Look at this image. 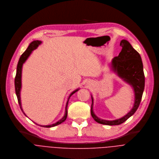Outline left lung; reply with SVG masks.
I'll list each match as a JSON object with an SVG mask.
<instances>
[{"instance_id":"left-lung-1","label":"left lung","mask_w":159,"mask_h":159,"mask_svg":"<svg viewBox=\"0 0 159 159\" xmlns=\"http://www.w3.org/2000/svg\"><path fill=\"white\" fill-rule=\"evenodd\" d=\"M121 51L118 56L113 58L111 66L113 70L125 82L130 84L135 93V103L132 109L123 117L115 120H105L97 117L93 112V98L91 96L92 104L91 114L93 119L103 125H118L125 122L132 116L138 109L142 97L145 87V76L143 63L140 54L125 39L120 42Z\"/></svg>"}]
</instances>
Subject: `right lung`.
Returning <instances> with one entry per match:
<instances>
[{"label": "right lung", "mask_w": 159, "mask_h": 159, "mask_svg": "<svg viewBox=\"0 0 159 159\" xmlns=\"http://www.w3.org/2000/svg\"><path fill=\"white\" fill-rule=\"evenodd\" d=\"M41 44V41H34L32 42L29 46H28L27 49L25 51V52L21 55V56L20 57V59L19 60L18 64L17 66V71H16V75L15 77V80H14V83H15V90H16V93L17 95V100H18V103L19 104L20 108L22 110V111L23 112V113L26 116V115L25 114V113L24 112L23 110L22 109V106H21V102H20V89H21V76H22V65L25 62V61L27 60V59L28 58V57L30 56V54H31L32 51H34V49H36L39 45H40ZM79 90V89H77L76 90H75L74 91H73L68 99V101L66 102V108H65V113L64 116H63L60 120H59L58 121H57L55 123H53L52 125H39L41 126H43V127H46V128H50V127H52V126H55L56 125H58L59 124H61V123L64 122L66 118H67V115H68V110H67V107H68V102L70 100V98L72 96V95L76 93V91H78ZM36 125H38L37 123H36Z\"/></svg>", "instance_id": "1"}]
</instances>
